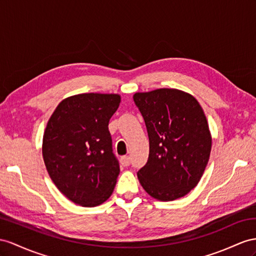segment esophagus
<instances>
[{
	"mask_svg": "<svg viewBox=\"0 0 256 256\" xmlns=\"http://www.w3.org/2000/svg\"><path fill=\"white\" fill-rule=\"evenodd\" d=\"M121 163L123 166H128L130 163V158L128 156H123L121 158Z\"/></svg>",
	"mask_w": 256,
	"mask_h": 256,
	"instance_id": "esophagus-1",
	"label": "esophagus"
}]
</instances>
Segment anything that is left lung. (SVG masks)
<instances>
[{
  "label": "left lung",
  "instance_id": "1",
  "mask_svg": "<svg viewBox=\"0 0 256 256\" xmlns=\"http://www.w3.org/2000/svg\"><path fill=\"white\" fill-rule=\"evenodd\" d=\"M149 137L146 166L137 172L145 192L160 201L186 196L200 182L212 136L196 98L184 90L158 88L135 93Z\"/></svg>",
  "mask_w": 256,
  "mask_h": 256
}]
</instances>
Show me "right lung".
I'll use <instances>...</instances> for the list:
<instances>
[{"label": "right lung", "instance_id": "obj_1", "mask_svg": "<svg viewBox=\"0 0 256 256\" xmlns=\"http://www.w3.org/2000/svg\"><path fill=\"white\" fill-rule=\"evenodd\" d=\"M118 94L84 93L64 98L44 130L42 154L50 180L76 204L92 208L112 194L120 166L108 130Z\"/></svg>", "mask_w": 256, "mask_h": 256}]
</instances>
